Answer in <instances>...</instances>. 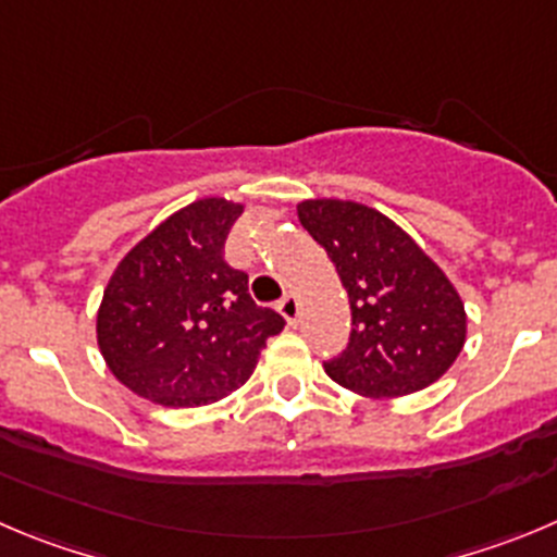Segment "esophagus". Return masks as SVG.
I'll list each match as a JSON object with an SVG mask.
<instances>
[{
    "label": "esophagus",
    "instance_id": "esophagus-1",
    "mask_svg": "<svg viewBox=\"0 0 557 557\" xmlns=\"http://www.w3.org/2000/svg\"><path fill=\"white\" fill-rule=\"evenodd\" d=\"M280 313L285 315V321H288V324H296V319H299V299H296L294 294H285L283 299H280Z\"/></svg>",
    "mask_w": 557,
    "mask_h": 557
}]
</instances>
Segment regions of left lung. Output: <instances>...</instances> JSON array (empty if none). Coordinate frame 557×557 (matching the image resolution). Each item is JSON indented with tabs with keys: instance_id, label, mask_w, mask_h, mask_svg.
<instances>
[{
	"instance_id": "obj_1",
	"label": "left lung",
	"mask_w": 557,
	"mask_h": 557,
	"mask_svg": "<svg viewBox=\"0 0 557 557\" xmlns=\"http://www.w3.org/2000/svg\"><path fill=\"white\" fill-rule=\"evenodd\" d=\"M299 222L326 249L351 305L349 343L324 371L371 398L409 396L443 376L467 335L465 305L443 269L360 202L305 200Z\"/></svg>"
}]
</instances>
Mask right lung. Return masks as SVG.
<instances>
[{"instance_id":"right-lung-1","label":"right lung","mask_w":557,"mask_h":557,"mask_svg":"<svg viewBox=\"0 0 557 557\" xmlns=\"http://www.w3.org/2000/svg\"><path fill=\"white\" fill-rule=\"evenodd\" d=\"M242 206L206 197L181 208L114 269L98 346L128 389L164 407H202L242 387L285 319L255 305L247 272L225 261Z\"/></svg>"}]
</instances>
